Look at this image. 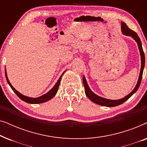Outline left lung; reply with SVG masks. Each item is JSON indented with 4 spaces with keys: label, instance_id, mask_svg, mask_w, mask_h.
Wrapping results in <instances>:
<instances>
[{
    "label": "left lung",
    "instance_id": "1",
    "mask_svg": "<svg viewBox=\"0 0 147 147\" xmlns=\"http://www.w3.org/2000/svg\"><path fill=\"white\" fill-rule=\"evenodd\" d=\"M122 33L125 35H128V36H130L132 37L133 39L135 40L136 41V43L138 44V49H139L140 51V56H141V68H140V76H139V78H138L137 84H136V87L134 88V89L132 90V92L124 97L122 99L120 100H108V99H105V98H103L102 97H100L97 95H96L95 94L93 93L91 91V90L90 89L89 86H88L87 82H86V80L85 79V78H83V84L84 86V88H85V93L86 94V96H88V98L89 99L92 101L94 103L99 104V105L103 106H108V107H113V106H116L120 105V104H122V103H124V102H126L128 98L133 95V94L135 93V92L137 91V90L139 88V86L140 85V83H141V80H142V73H143V69H144V63H145V57H144V53L143 51V49H142V43H141V41H140L139 37H138L137 34H136V32H134V31H132L128 27V26L126 25L125 23L122 22Z\"/></svg>",
    "mask_w": 147,
    "mask_h": 147
}]
</instances>
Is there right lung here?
I'll return each mask as SVG.
<instances>
[{"mask_svg": "<svg viewBox=\"0 0 147 147\" xmlns=\"http://www.w3.org/2000/svg\"><path fill=\"white\" fill-rule=\"evenodd\" d=\"M63 74H62V75L60 76V78H59V80H58V81L57 82V83L55 84V85L54 86V87L52 88V89L50 90L49 92H48L47 94H44V95H43V96H40V97L33 98H29V97H27V96L22 95V94H20L19 92H17V90H16L15 88L13 87V86L11 85V84L10 83L9 80V79H8V78H7V73H6V71H5L6 78H7L8 84H9V86H11V89L13 90L14 92H15L16 94H17L18 97H19V98H21V99L22 100H23V101H25V102H27V103H29V104H40V103H43V102H45L48 101V100H51V98H53V96L55 95L56 93H57V90H58V88H59V86L60 81H61V77H62V76H63Z\"/></svg>", "mask_w": 147, "mask_h": 147, "instance_id": "add662e5", "label": "right lung"}]
</instances>
